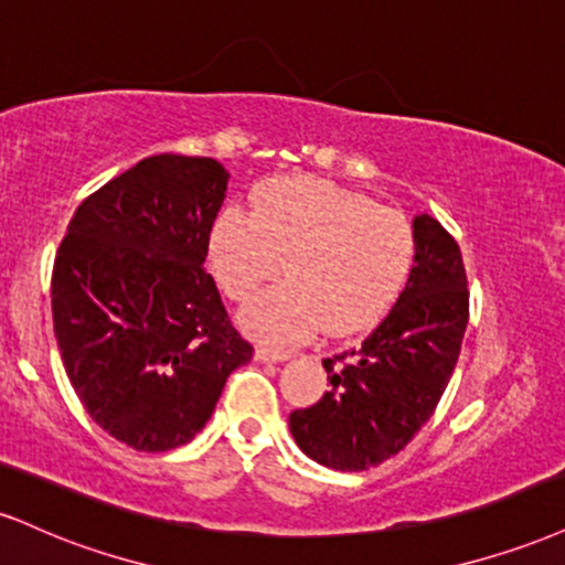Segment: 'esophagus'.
Here are the masks:
<instances>
[{
    "label": "esophagus",
    "mask_w": 565,
    "mask_h": 565,
    "mask_svg": "<svg viewBox=\"0 0 565 565\" xmlns=\"http://www.w3.org/2000/svg\"><path fill=\"white\" fill-rule=\"evenodd\" d=\"M255 358L263 360V363H281V360H287L291 355H289V352H284V350H270V348H265V344H257Z\"/></svg>",
    "instance_id": "obj_1"
}]
</instances>
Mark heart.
Wrapping results in <instances>:
<instances>
[{
    "mask_svg": "<svg viewBox=\"0 0 565 565\" xmlns=\"http://www.w3.org/2000/svg\"><path fill=\"white\" fill-rule=\"evenodd\" d=\"M411 221L371 196L312 175L255 189L253 213L226 207L210 236V263L234 302H249L287 265L289 281L244 310L265 342H297L323 326L348 337L371 329L411 274Z\"/></svg>",
    "mask_w": 565,
    "mask_h": 565,
    "instance_id": "obj_1",
    "label": "heart"
}]
</instances>
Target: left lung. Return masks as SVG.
Here are the masks:
<instances>
[{"label": "left lung", "instance_id": "1", "mask_svg": "<svg viewBox=\"0 0 565 565\" xmlns=\"http://www.w3.org/2000/svg\"><path fill=\"white\" fill-rule=\"evenodd\" d=\"M416 257L397 302L358 350L326 358L331 390L291 411L300 450L337 471L390 460L437 411L468 326V281L458 242L431 215L413 221Z\"/></svg>", "mask_w": 565, "mask_h": 565}]
</instances>
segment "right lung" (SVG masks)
Listing matches in <instances>:
<instances>
[{
	"label": "right lung",
	"instance_id": "1",
	"mask_svg": "<svg viewBox=\"0 0 565 565\" xmlns=\"http://www.w3.org/2000/svg\"><path fill=\"white\" fill-rule=\"evenodd\" d=\"M228 173L154 154L81 202L52 268V321L81 405L124 445L162 452L205 429L253 360L205 270Z\"/></svg>",
	"mask_w": 565,
	"mask_h": 565
}]
</instances>
